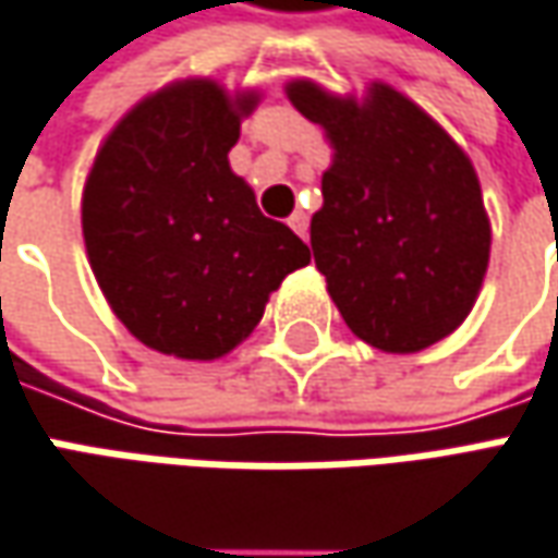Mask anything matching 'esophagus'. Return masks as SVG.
I'll return each instance as SVG.
<instances>
[{
	"label": "esophagus",
	"instance_id": "1",
	"mask_svg": "<svg viewBox=\"0 0 558 558\" xmlns=\"http://www.w3.org/2000/svg\"><path fill=\"white\" fill-rule=\"evenodd\" d=\"M287 225L300 233V236H305V233H308V215H305V211H293V215L287 218Z\"/></svg>",
	"mask_w": 558,
	"mask_h": 558
}]
</instances>
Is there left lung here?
I'll return each instance as SVG.
<instances>
[{
    "mask_svg": "<svg viewBox=\"0 0 558 558\" xmlns=\"http://www.w3.org/2000/svg\"><path fill=\"white\" fill-rule=\"evenodd\" d=\"M287 99L325 128L333 161L312 253L352 333L418 352L472 312L490 262V221L472 158L409 96L372 84L362 99L290 81Z\"/></svg>",
    "mask_w": 558,
    "mask_h": 558,
    "instance_id": "1",
    "label": "left lung"
}]
</instances>
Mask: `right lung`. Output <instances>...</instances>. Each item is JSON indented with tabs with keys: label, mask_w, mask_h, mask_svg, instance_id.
I'll use <instances>...</instances> for the list:
<instances>
[{
	"label": "right lung",
	"mask_w": 558,
	"mask_h": 558,
	"mask_svg": "<svg viewBox=\"0 0 558 558\" xmlns=\"http://www.w3.org/2000/svg\"><path fill=\"white\" fill-rule=\"evenodd\" d=\"M255 89L190 77L140 99L99 146L81 225L111 312L149 350L211 362L240 347L308 246L231 171Z\"/></svg>",
	"instance_id": "add662e5"
}]
</instances>
